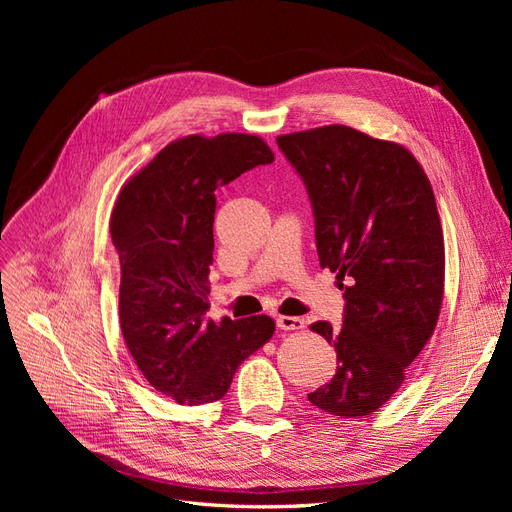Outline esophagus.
<instances>
[{"label": "esophagus", "mask_w": 512, "mask_h": 512, "mask_svg": "<svg viewBox=\"0 0 512 512\" xmlns=\"http://www.w3.org/2000/svg\"><path fill=\"white\" fill-rule=\"evenodd\" d=\"M277 327L282 331H299L305 327V320L299 316H277Z\"/></svg>", "instance_id": "34e87169"}]
</instances>
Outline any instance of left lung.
<instances>
[{"mask_svg": "<svg viewBox=\"0 0 512 512\" xmlns=\"http://www.w3.org/2000/svg\"><path fill=\"white\" fill-rule=\"evenodd\" d=\"M312 203L322 269L344 282L342 329L312 324L337 371L307 399L339 418L376 412L404 382L440 316L444 239L412 153L348 126L277 136Z\"/></svg>", "mask_w": 512, "mask_h": 512, "instance_id": "8db88e82", "label": "left lung"}]
</instances>
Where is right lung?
Masks as SVG:
<instances>
[{"instance_id":"obj_1","label":"right lung","mask_w":512,"mask_h":512,"mask_svg":"<svg viewBox=\"0 0 512 512\" xmlns=\"http://www.w3.org/2000/svg\"><path fill=\"white\" fill-rule=\"evenodd\" d=\"M271 162L273 151L252 134L185 136L123 185L115 203L121 333L147 382L177 404L222 399L237 367L275 331L265 314L205 318L213 192Z\"/></svg>"}]
</instances>
